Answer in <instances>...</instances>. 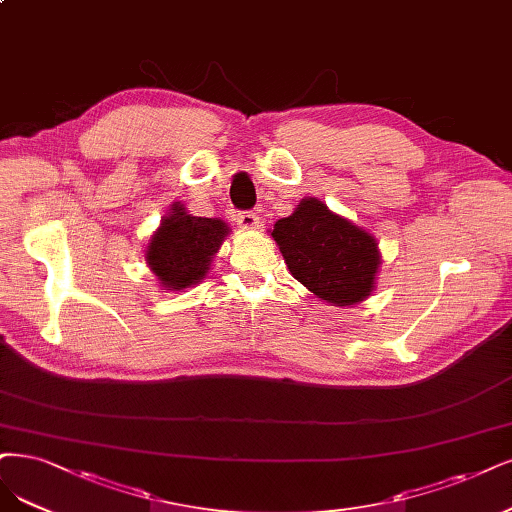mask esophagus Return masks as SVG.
<instances>
[{
	"instance_id": "obj_1",
	"label": "esophagus",
	"mask_w": 512,
	"mask_h": 512,
	"mask_svg": "<svg viewBox=\"0 0 512 512\" xmlns=\"http://www.w3.org/2000/svg\"><path fill=\"white\" fill-rule=\"evenodd\" d=\"M237 224L241 228H258L260 218L254 214V211H239V214H237Z\"/></svg>"
}]
</instances>
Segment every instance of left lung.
Segmentation results:
<instances>
[{
  "mask_svg": "<svg viewBox=\"0 0 512 512\" xmlns=\"http://www.w3.org/2000/svg\"><path fill=\"white\" fill-rule=\"evenodd\" d=\"M271 237L292 277L322 301L349 307L375 290L377 239L320 199H303L292 216L275 222Z\"/></svg>",
  "mask_w": 512,
  "mask_h": 512,
  "instance_id": "8db88e82",
  "label": "left lung"
}]
</instances>
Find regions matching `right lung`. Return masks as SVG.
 <instances>
[{
    "mask_svg": "<svg viewBox=\"0 0 512 512\" xmlns=\"http://www.w3.org/2000/svg\"><path fill=\"white\" fill-rule=\"evenodd\" d=\"M228 233L231 228L224 220L192 216L182 203H173L150 237L146 262L163 288H190L209 273Z\"/></svg>",
    "mask_w": 512,
    "mask_h": 512,
    "instance_id": "add662e5",
    "label": "right lung"
}]
</instances>
